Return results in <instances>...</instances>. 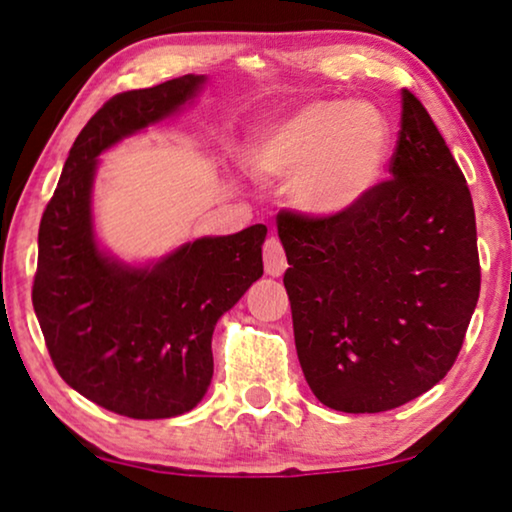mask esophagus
<instances>
[{
	"instance_id": "obj_1",
	"label": "esophagus",
	"mask_w": 512,
	"mask_h": 512,
	"mask_svg": "<svg viewBox=\"0 0 512 512\" xmlns=\"http://www.w3.org/2000/svg\"><path fill=\"white\" fill-rule=\"evenodd\" d=\"M263 261H265V272H268L270 277H282L284 270L289 268V263H286L284 247L277 237H270V240L265 242Z\"/></svg>"
}]
</instances>
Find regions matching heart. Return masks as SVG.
I'll list each match as a JSON object with an SVG mask.
<instances>
[{
  "mask_svg": "<svg viewBox=\"0 0 512 512\" xmlns=\"http://www.w3.org/2000/svg\"><path fill=\"white\" fill-rule=\"evenodd\" d=\"M391 123L366 100H312L249 144L244 165L258 181H289L291 200L314 219H338L380 184Z\"/></svg>",
  "mask_w": 512,
  "mask_h": 512,
  "instance_id": "heart-1",
  "label": "heart"
}]
</instances>
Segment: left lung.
Here are the masks:
<instances>
[{"instance_id": "8db88e82", "label": "left lung", "mask_w": 512, "mask_h": 512, "mask_svg": "<svg viewBox=\"0 0 512 512\" xmlns=\"http://www.w3.org/2000/svg\"><path fill=\"white\" fill-rule=\"evenodd\" d=\"M401 97L389 181L338 219L277 216L300 368L321 403L354 415L443 380L480 296L471 191L424 104Z\"/></svg>"}]
</instances>
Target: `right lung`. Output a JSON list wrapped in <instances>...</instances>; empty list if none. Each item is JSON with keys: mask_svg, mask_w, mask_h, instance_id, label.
I'll list each match as a JSON object with an SVG mask.
<instances>
[{"mask_svg": "<svg viewBox=\"0 0 512 512\" xmlns=\"http://www.w3.org/2000/svg\"><path fill=\"white\" fill-rule=\"evenodd\" d=\"M205 81L186 74L111 97L76 137L41 216L32 305L48 354L69 387L123 417H177L202 401L216 321L263 275V223L186 242L146 265L97 244V156L177 114Z\"/></svg>", "mask_w": 512, "mask_h": 512, "instance_id": "right-lung-1", "label": "right lung"}]
</instances>
